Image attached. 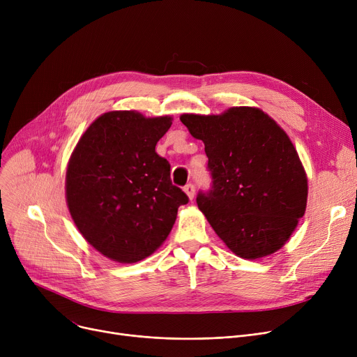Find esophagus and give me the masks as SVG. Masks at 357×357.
Segmentation results:
<instances>
[{
	"label": "esophagus",
	"instance_id": "34e87169",
	"mask_svg": "<svg viewBox=\"0 0 357 357\" xmlns=\"http://www.w3.org/2000/svg\"><path fill=\"white\" fill-rule=\"evenodd\" d=\"M183 191H185V194L188 195V198L190 199H192L194 198V195H195V185L194 183H186L185 186H183Z\"/></svg>",
	"mask_w": 357,
	"mask_h": 357
}]
</instances>
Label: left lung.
<instances>
[{"mask_svg": "<svg viewBox=\"0 0 357 357\" xmlns=\"http://www.w3.org/2000/svg\"><path fill=\"white\" fill-rule=\"evenodd\" d=\"M204 142L211 188L198 208L227 248L243 259L285 245L307 207V176L285 131L259 108L233 107L221 116L183 114Z\"/></svg>", "mask_w": 357, "mask_h": 357, "instance_id": "left-lung-1", "label": "left lung"}]
</instances>
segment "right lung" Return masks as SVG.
Wrapping results in <instances>:
<instances>
[{
	"label": "right lung",
	"instance_id": "right-lung-1",
	"mask_svg": "<svg viewBox=\"0 0 357 357\" xmlns=\"http://www.w3.org/2000/svg\"><path fill=\"white\" fill-rule=\"evenodd\" d=\"M171 124V117L105 112L70 156L69 213L89 245L120 264L152 255L171 233L178 208L190 201L155 150Z\"/></svg>",
	"mask_w": 357,
	"mask_h": 357
}]
</instances>
